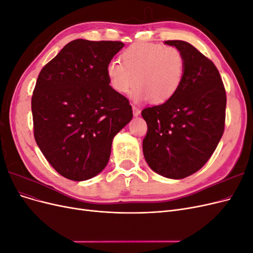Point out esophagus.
Masks as SVG:
<instances>
[{
    "label": "esophagus",
    "mask_w": 253,
    "mask_h": 253,
    "mask_svg": "<svg viewBox=\"0 0 253 253\" xmlns=\"http://www.w3.org/2000/svg\"><path fill=\"white\" fill-rule=\"evenodd\" d=\"M133 114H134L135 117L139 116V115H140V110L138 108H136L135 105H133Z\"/></svg>",
    "instance_id": "obj_1"
}]
</instances>
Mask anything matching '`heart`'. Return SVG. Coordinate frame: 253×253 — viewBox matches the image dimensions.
Instances as JSON below:
<instances>
[{"mask_svg":"<svg viewBox=\"0 0 253 253\" xmlns=\"http://www.w3.org/2000/svg\"><path fill=\"white\" fill-rule=\"evenodd\" d=\"M120 61L106 67L111 87L119 94L133 91L135 101L150 99L160 104L179 89L185 76V58L179 49L157 43H137L121 53Z\"/></svg>","mask_w":253,"mask_h":253,"instance_id":"obj_1","label":"heart"}]
</instances>
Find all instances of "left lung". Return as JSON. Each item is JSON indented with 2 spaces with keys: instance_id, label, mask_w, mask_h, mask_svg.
Listing matches in <instances>:
<instances>
[{
  "instance_id": "1",
  "label": "left lung",
  "mask_w": 253,
  "mask_h": 253,
  "mask_svg": "<svg viewBox=\"0 0 253 253\" xmlns=\"http://www.w3.org/2000/svg\"><path fill=\"white\" fill-rule=\"evenodd\" d=\"M185 58L177 93L141 112L148 125L142 141L145 162L157 174L181 179L197 172L215 151L225 128L226 90L216 66L193 45L166 41Z\"/></svg>"
}]
</instances>
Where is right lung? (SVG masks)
<instances>
[{"mask_svg": "<svg viewBox=\"0 0 253 253\" xmlns=\"http://www.w3.org/2000/svg\"><path fill=\"white\" fill-rule=\"evenodd\" d=\"M124 46L119 41L74 40L38 76L32 98L35 139L67 179L82 181L100 173L115 135L132 120V106L106 76Z\"/></svg>", "mask_w": 253, "mask_h": 253, "instance_id": "obj_1", "label": "right lung"}]
</instances>
